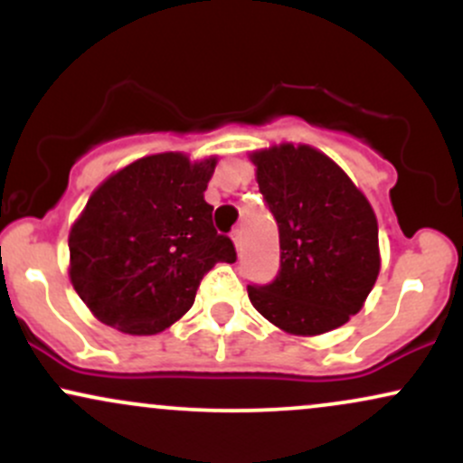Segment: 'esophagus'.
Listing matches in <instances>:
<instances>
[{
  "label": "esophagus",
  "instance_id": "esophagus-1",
  "mask_svg": "<svg viewBox=\"0 0 463 463\" xmlns=\"http://www.w3.org/2000/svg\"><path fill=\"white\" fill-rule=\"evenodd\" d=\"M232 241H235L237 252H241L243 250V228L241 226H237L235 231H232Z\"/></svg>",
  "mask_w": 463,
  "mask_h": 463
}]
</instances>
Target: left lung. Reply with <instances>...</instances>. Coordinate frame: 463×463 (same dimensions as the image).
I'll return each instance as SVG.
<instances>
[{
	"mask_svg": "<svg viewBox=\"0 0 463 463\" xmlns=\"http://www.w3.org/2000/svg\"><path fill=\"white\" fill-rule=\"evenodd\" d=\"M259 191L279 224L280 269L248 285L254 309L291 335L342 326L379 276V226L365 195L309 146L252 154Z\"/></svg>",
	"mask_w": 463,
	"mask_h": 463,
	"instance_id": "1",
	"label": "left lung"
}]
</instances>
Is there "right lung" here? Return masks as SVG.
I'll list each match as a JSON object with an SVG mask.
<instances>
[{
    "label": "right lung",
    "instance_id": "add662e5",
    "mask_svg": "<svg viewBox=\"0 0 463 463\" xmlns=\"http://www.w3.org/2000/svg\"><path fill=\"white\" fill-rule=\"evenodd\" d=\"M215 158H139L93 191L69 232L73 289L99 322L154 335L191 309L215 263H235L204 200Z\"/></svg>",
    "mask_w": 463,
    "mask_h": 463
}]
</instances>
